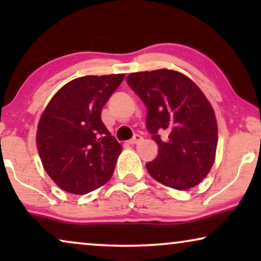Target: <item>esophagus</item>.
<instances>
[{"instance_id": "34e87169", "label": "esophagus", "mask_w": 261, "mask_h": 261, "mask_svg": "<svg viewBox=\"0 0 261 261\" xmlns=\"http://www.w3.org/2000/svg\"><path fill=\"white\" fill-rule=\"evenodd\" d=\"M142 140V137L141 135H139V134H135L133 138L130 139V140H128L127 142L129 145H135V144H138V142H140Z\"/></svg>"}]
</instances>
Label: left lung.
<instances>
[{
    "label": "left lung",
    "instance_id": "1",
    "mask_svg": "<svg viewBox=\"0 0 261 261\" xmlns=\"http://www.w3.org/2000/svg\"><path fill=\"white\" fill-rule=\"evenodd\" d=\"M127 84L147 108L146 128L158 155L146 164L152 178L176 190L201 183L217 146L215 113L197 85L173 70L130 73Z\"/></svg>",
    "mask_w": 261,
    "mask_h": 261
}]
</instances>
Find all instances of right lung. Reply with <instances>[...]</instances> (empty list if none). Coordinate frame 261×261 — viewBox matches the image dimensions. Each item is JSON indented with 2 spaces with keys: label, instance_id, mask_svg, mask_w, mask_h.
Returning <instances> with one entry per match:
<instances>
[{
  "label": "right lung",
  "instance_id": "1",
  "mask_svg": "<svg viewBox=\"0 0 261 261\" xmlns=\"http://www.w3.org/2000/svg\"><path fill=\"white\" fill-rule=\"evenodd\" d=\"M124 74L84 76L64 85L42 113L37 147L44 169L64 191L85 195L110 179L122 147L101 120Z\"/></svg>",
  "mask_w": 261,
  "mask_h": 261
}]
</instances>
